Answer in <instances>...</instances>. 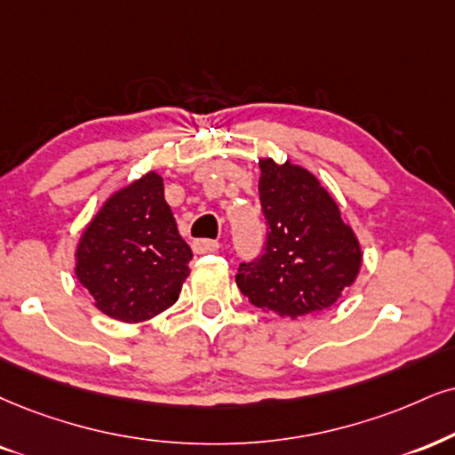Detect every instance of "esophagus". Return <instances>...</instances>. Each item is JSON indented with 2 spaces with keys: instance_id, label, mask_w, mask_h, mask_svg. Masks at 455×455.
Returning a JSON list of instances; mask_svg holds the SVG:
<instances>
[{
  "instance_id": "1",
  "label": "esophagus",
  "mask_w": 455,
  "mask_h": 455,
  "mask_svg": "<svg viewBox=\"0 0 455 455\" xmlns=\"http://www.w3.org/2000/svg\"><path fill=\"white\" fill-rule=\"evenodd\" d=\"M192 249H194V253H198V255L217 253V251H219V243H217V240H206V238H200V240H194Z\"/></svg>"
}]
</instances>
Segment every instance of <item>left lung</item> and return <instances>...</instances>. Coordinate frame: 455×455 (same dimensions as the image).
Segmentation results:
<instances>
[{
    "label": "left lung",
    "mask_w": 455,
    "mask_h": 455,
    "mask_svg": "<svg viewBox=\"0 0 455 455\" xmlns=\"http://www.w3.org/2000/svg\"><path fill=\"white\" fill-rule=\"evenodd\" d=\"M263 251L240 263L236 284L251 304L297 318L327 310L356 280L361 246L327 189L306 168L261 160Z\"/></svg>",
    "instance_id": "obj_1"
}]
</instances>
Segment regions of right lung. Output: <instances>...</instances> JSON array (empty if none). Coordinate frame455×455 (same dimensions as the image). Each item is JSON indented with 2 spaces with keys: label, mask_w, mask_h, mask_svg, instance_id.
Wrapping results in <instances>:
<instances>
[{
  "label": "right lung",
  "mask_w": 455,
  "mask_h": 455,
  "mask_svg": "<svg viewBox=\"0 0 455 455\" xmlns=\"http://www.w3.org/2000/svg\"><path fill=\"white\" fill-rule=\"evenodd\" d=\"M192 257L164 200L162 177L149 172L111 196L84 229L76 276L100 312L139 323L175 304Z\"/></svg>",
  "instance_id": "obj_1"
}]
</instances>
